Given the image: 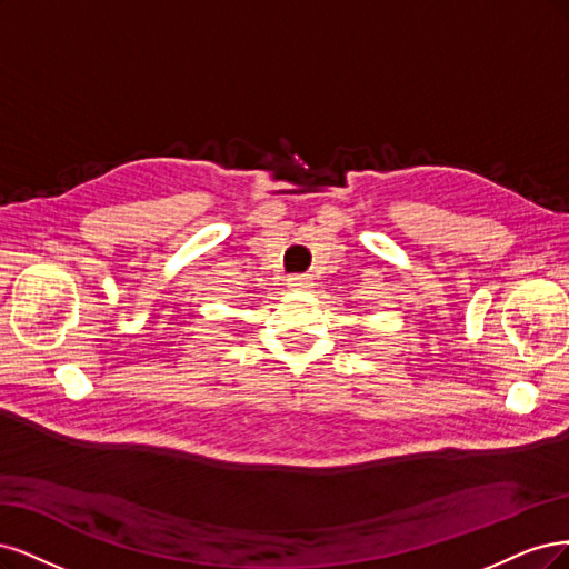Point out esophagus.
Wrapping results in <instances>:
<instances>
[{
  "mask_svg": "<svg viewBox=\"0 0 569 569\" xmlns=\"http://www.w3.org/2000/svg\"><path fill=\"white\" fill-rule=\"evenodd\" d=\"M286 281H288V288H298V290L311 288V279L305 277V273H292V277H288Z\"/></svg>",
  "mask_w": 569,
  "mask_h": 569,
  "instance_id": "esophagus-1",
  "label": "esophagus"
}]
</instances>
